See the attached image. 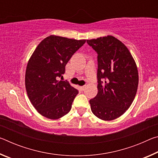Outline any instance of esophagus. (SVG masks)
<instances>
[{
	"instance_id": "esophagus-1",
	"label": "esophagus",
	"mask_w": 158,
	"mask_h": 158,
	"mask_svg": "<svg viewBox=\"0 0 158 158\" xmlns=\"http://www.w3.org/2000/svg\"><path fill=\"white\" fill-rule=\"evenodd\" d=\"M79 89L81 90H84L85 89V85H82V86H79Z\"/></svg>"
}]
</instances>
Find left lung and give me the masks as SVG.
Returning a JSON list of instances; mask_svg holds the SVG:
<instances>
[{
    "instance_id": "obj_1",
    "label": "left lung",
    "mask_w": 158,
    "mask_h": 158,
    "mask_svg": "<svg viewBox=\"0 0 158 158\" xmlns=\"http://www.w3.org/2000/svg\"><path fill=\"white\" fill-rule=\"evenodd\" d=\"M98 53V94L90 100L91 111L103 121L122 116L137 91V67L127 47L111 35L87 40Z\"/></svg>"
}]
</instances>
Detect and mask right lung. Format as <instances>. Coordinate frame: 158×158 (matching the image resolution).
<instances>
[{
  "label": "right lung",
  "instance_id": "obj_1",
  "mask_svg": "<svg viewBox=\"0 0 158 158\" xmlns=\"http://www.w3.org/2000/svg\"><path fill=\"white\" fill-rule=\"evenodd\" d=\"M85 40L52 35L40 42L26 67L25 85L28 97L39 114L47 118H60L70 111L78 90L58 78L65 65Z\"/></svg>",
  "mask_w": 158,
  "mask_h": 158
}]
</instances>
